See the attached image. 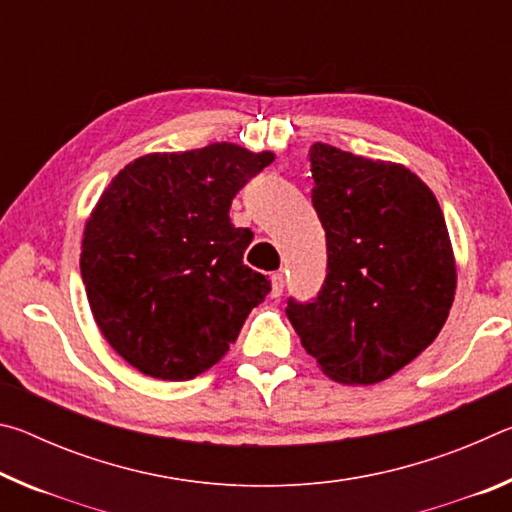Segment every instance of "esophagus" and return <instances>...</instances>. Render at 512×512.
I'll use <instances>...</instances> for the list:
<instances>
[{
    "label": "esophagus",
    "mask_w": 512,
    "mask_h": 512,
    "mask_svg": "<svg viewBox=\"0 0 512 512\" xmlns=\"http://www.w3.org/2000/svg\"><path fill=\"white\" fill-rule=\"evenodd\" d=\"M284 291V275L282 273H273L271 275V296L280 298Z\"/></svg>",
    "instance_id": "1"
}]
</instances>
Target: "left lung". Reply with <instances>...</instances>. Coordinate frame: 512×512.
<instances>
[{
  "label": "left lung",
  "instance_id": "8db88e82",
  "mask_svg": "<svg viewBox=\"0 0 512 512\" xmlns=\"http://www.w3.org/2000/svg\"><path fill=\"white\" fill-rule=\"evenodd\" d=\"M309 160L327 277L311 302L289 298L287 316L329 379L377 384L427 350L452 309L456 262L445 216L404 164L323 142Z\"/></svg>",
  "mask_w": 512,
  "mask_h": 512
}]
</instances>
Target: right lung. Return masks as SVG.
Wrapping results in <instances>:
<instances>
[{"instance_id": "right-lung-1", "label": "right lung", "mask_w": 512, "mask_h": 512, "mask_svg": "<svg viewBox=\"0 0 512 512\" xmlns=\"http://www.w3.org/2000/svg\"><path fill=\"white\" fill-rule=\"evenodd\" d=\"M275 160L216 142L126 164L83 232L81 275L94 320L144 375L187 381L237 341L271 282L244 264L253 241L232 198Z\"/></svg>"}]
</instances>
